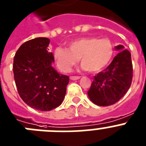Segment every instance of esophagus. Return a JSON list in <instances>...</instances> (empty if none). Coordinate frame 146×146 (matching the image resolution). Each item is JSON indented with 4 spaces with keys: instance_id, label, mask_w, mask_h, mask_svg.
<instances>
[{
    "instance_id": "obj_1",
    "label": "esophagus",
    "mask_w": 146,
    "mask_h": 146,
    "mask_svg": "<svg viewBox=\"0 0 146 146\" xmlns=\"http://www.w3.org/2000/svg\"><path fill=\"white\" fill-rule=\"evenodd\" d=\"M80 78V76H70L71 80H78V79H79Z\"/></svg>"
}]
</instances>
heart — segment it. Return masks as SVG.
Wrapping results in <instances>:
<instances>
[{
  "mask_svg": "<svg viewBox=\"0 0 146 146\" xmlns=\"http://www.w3.org/2000/svg\"><path fill=\"white\" fill-rule=\"evenodd\" d=\"M113 53V44L108 38L83 37L68 43L67 48L56 47L53 56L57 67L64 73L70 72L79 59L82 69L97 73L108 64Z\"/></svg>",
  "mask_w": 146,
  "mask_h": 146,
  "instance_id": "obj_1",
  "label": "heart"
}]
</instances>
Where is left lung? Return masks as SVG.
Wrapping results in <instances>:
<instances>
[{"label": "left lung", "instance_id": "left-lung-1", "mask_svg": "<svg viewBox=\"0 0 146 146\" xmlns=\"http://www.w3.org/2000/svg\"><path fill=\"white\" fill-rule=\"evenodd\" d=\"M115 50L120 51L103 71L94 76L88 95L90 101L99 106L116 103L129 89L133 77L131 56L124 46Z\"/></svg>", "mask_w": 146, "mask_h": 146}]
</instances>
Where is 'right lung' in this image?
<instances>
[{
    "label": "right lung",
    "instance_id": "1",
    "mask_svg": "<svg viewBox=\"0 0 146 146\" xmlns=\"http://www.w3.org/2000/svg\"><path fill=\"white\" fill-rule=\"evenodd\" d=\"M50 40L35 38L26 41L17 50L13 73L21 98L29 107L49 111L62 103L69 83L68 76L52 67L54 56L49 52Z\"/></svg>",
    "mask_w": 146,
    "mask_h": 146
}]
</instances>
